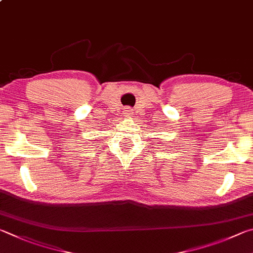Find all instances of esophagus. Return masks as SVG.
Returning <instances> with one entry per match:
<instances>
[{
	"label": "esophagus",
	"mask_w": 253,
	"mask_h": 253,
	"mask_svg": "<svg viewBox=\"0 0 253 253\" xmlns=\"http://www.w3.org/2000/svg\"><path fill=\"white\" fill-rule=\"evenodd\" d=\"M124 114L131 115L132 114V110L130 108H126V109H124Z\"/></svg>",
	"instance_id": "34e87169"
}]
</instances>
